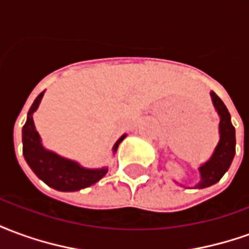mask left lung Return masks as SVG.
<instances>
[{"label": "left lung", "mask_w": 249, "mask_h": 249, "mask_svg": "<svg viewBox=\"0 0 249 249\" xmlns=\"http://www.w3.org/2000/svg\"><path fill=\"white\" fill-rule=\"evenodd\" d=\"M211 97L220 116V141L212 157L200 167L201 180L196 188H207L217 183L228 171L236 152L235 128L231 123L230 112L216 93L211 92Z\"/></svg>", "instance_id": "1"}]
</instances>
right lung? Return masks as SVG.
Listing matches in <instances>:
<instances>
[{
	"instance_id": "1",
	"label": "right lung",
	"mask_w": 249,
	"mask_h": 249,
	"mask_svg": "<svg viewBox=\"0 0 249 249\" xmlns=\"http://www.w3.org/2000/svg\"><path fill=\"white\" fill-rule=\"evenodd\" d=\"M42 96H44V92L40 93L35 100V103L32 104L28 112V120L22 128V144H24L22 152H24L26 162L44 183L57 191L71 192V191H78V189L90 187L94 183H97L98 180L103 178L105 173L108 172V168L87 169V168L80 167L77 162L66 160L51 151H46L45 148L41 145L40 135L36 130L35 123H33V113L36 112V109L38 108ZM124 137L125 135L120 137L119 141L114 144V152L120 142L124 140Z\"/></svg>"
}]
</instances>
